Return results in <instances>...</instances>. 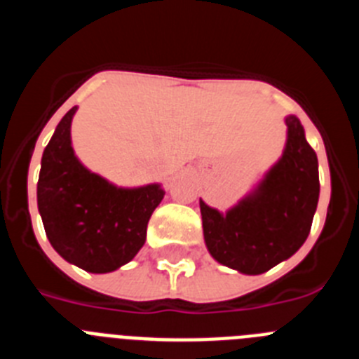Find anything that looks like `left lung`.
I'll return each mask as SVG.
<instances>
[{
  "label": "left lung",
  "mask_w": 359,
  "mask_h": 359,
  "mask_svg": "<svg viewBox=\"0 0 359 359\" xmlns=\"http://www.w3.org/2000/svg\"><path fill=\"white\" fill-rule=\"evenodd\" d=\"M282 156L226 212L199 199L203 237L219 264L261 275L300 250L320 196L318 158L294 115H287Z\"/></svg>",
  "instance_id": "8db88e82"
}]
</instances>
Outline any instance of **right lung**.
<instances>
[{
    "label": "right lung",
    "instance_id": "obj_1",
    "mask_svg": "<svg viewBox=\"0 0 359 359\" xmlns=\"http://www.w3.org/2000/svg\"><path fill=\"white\" fill-rule=\"evenodd\" d=\"M77 109L62 116L44 149L37 208L50 244L66 262L90 273H111L140 252L165 190L161 183L118 187L91 172L72 145Z\"/></svg>",
    "mask_w": 359,
    "mask_h": 359
}]
</instances>
